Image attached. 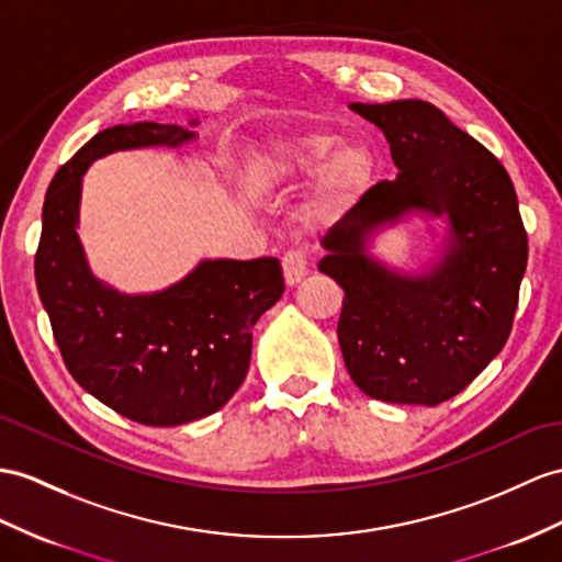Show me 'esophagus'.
Here are the masks:
<instances>
[{
  "label": "esophagus",
  "mask_w": 562,
  "mask_h": 562,
  "mask_svg": "<svg viewBox=\"0 0 562 562\" xmlns=\"http://www.w3.org/2000/svg\"><path fill=\"white\" fill-rule=\"evenodd\" d=\"M283 273H285V283L289 285H297L307 277V252L305 250H291L283 255Z\"/></svg>",
  "instance_id": "esophagus-1"
}]
</instances>
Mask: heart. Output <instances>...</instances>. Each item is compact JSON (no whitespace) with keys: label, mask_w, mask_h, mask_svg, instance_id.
<instances>
[{"label":"heart","mask_w":562,"mask_h":562,"mask_svg":"<svg viewBox=\"0 0 562 562\" xmlns=\"http://www.w3.org/2000/svg\"><path fill=\"white\" fill-rule=\"evenodd\" d=\"M319 171V204L326 212L348 207L369 188L376 171L374 153L364 143H340L334 133H305L273 140L248 167L250 188H283Z\"/></svg>","instance_id":"heart-1"}]
</instances>
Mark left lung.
Returning <instances> with one entry per match:
<instances>
[{
  "instance_id": "1",
  "label": "left lung",
  "mask_w": 562,
  "mask_h": 562,
  "mask_svg": "<svg viewBox=\"0 0 562 562\" xmlns=\"http://www.w3.org/2000/svg\"><path fill=\"white\" fill-rule=\"evenodd\" d=\"M384 131L395 181H381L328 231L319 271L346 291L338 344L369 398L439 405L503 350L527 269V234L503 164L422 100L352 102ZM441 217L440 252L422 272L368 252L379 229Z\"/></svg>"
}]
</instances>
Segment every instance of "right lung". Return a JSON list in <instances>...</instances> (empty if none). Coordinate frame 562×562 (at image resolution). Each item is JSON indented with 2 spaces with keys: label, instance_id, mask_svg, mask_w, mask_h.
<instances>
[{
  "label": "right lung",
  "instance_id": "obj_1",
  "mask_svg": "<svg viewBox=\"0 0 562 562\" xmlns=\"http://www.w3.org/2000/svg\"><path fill=\"white\" fill-rule=\"evenodd\" d=\"M188 126L140 121L90 138L54 173L35 281L71 376L106 407L147 427H178L224 407L250 367L252 326L285 291L277 257L202 259L155 293H121L94 277L76 234L83 176L121 149L183 147Z\"/></svg>",
  "mask_w": 562,
  "mask_h": 562
}]
</instances>
